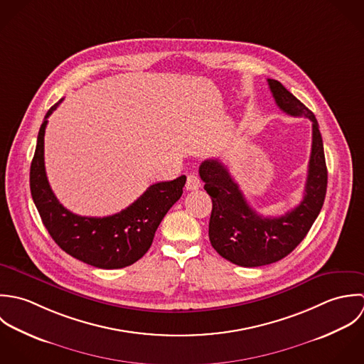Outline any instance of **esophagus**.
Masks as SVG:
<instances>
[{"mask_svg": "<svg viewBox=\"0 0 364 364\" xmlns=\"http://www.w3.org/2000/svg\"><path fill=\"white\" fill-rule=\"evenodd\" d=\"M201 187V180L196 176V174H190L187 177V183H186V188L190 190V191H194V190H198Z\"/></svg>", "mask_w": 364, "mask_h": 364, "instance_id": "obj_1", "label": "esophagus"}]
</instances>
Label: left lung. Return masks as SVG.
<instances>
[{"mask_svg": "<svg viewBox=\"0 0 364 364\" xmlns=\"http://www.w3.org/2000/svg\"><path fill=\"white\" fill-rule=\"evenodd\" d=\"M270 91L282 111L312 122V147L304 198L282 217H263L246 201L228 167L218 159L200 166L204 190L213 200L210 240L219 255L242 267L276 263L302 242L321 213L326 196L328 170L322 136L315 115L277 80L269 78Z\"/></svg>", "mask_w": 364, "mask_h": 364, "instance_id": "8db88e82", "label": "left lung"}]
</instances>
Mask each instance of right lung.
<instances>
[{
    "instance_id": "1",
    "label": "right lung",
    "mask_w": 364,
    "mask_h": 364,
    "mask_svg": "<svg viewBox=\"0 0 364 364\" xmlns=\"http://www.w3.org/2000/svg\"><path fill=\"white\" fill-rule=\"evenodd\" d=\"M62 101L48 111L39 129L29 174L33 203L52 239L74 259L98 269L131 266L149 250L161 219L180 200L186 176L151 184L118 214L102 218L75 215L59 203L45 170V129L48 118Z\"/></svg>"
}]
</instances>
